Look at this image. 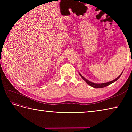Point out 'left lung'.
Here are the masks:
<instances>
[{
  "label": "left lung",
  "mask_w": 132,
  "mask_h": 132,
  "mask_svg": "<svg viewBox=\"0 0 132 132\" xmlns=\"http://www.w3.org/2000/svg\"><path fill=\"white\" fill-rule=\"evenodd\" d=\"M122 74V73L120 74L119 76L117 77V78H116L115 79H114V80H113L112 81H110V82H106V83H93V82H90V81H89L88 80H87V79H86V78L84 77H83L82 75H81L80 74H79V75H80V77L82 78V79L85 81V82L88 84V85H89L90 86H91V87H94V88H103V87H106V86H108V85H111V84H112V83H113V82H116V81L119 79V78L120 77V76H121V74Z\"/></svg>",
  "instance_id": "left-lung-1"
}]
</instances>
